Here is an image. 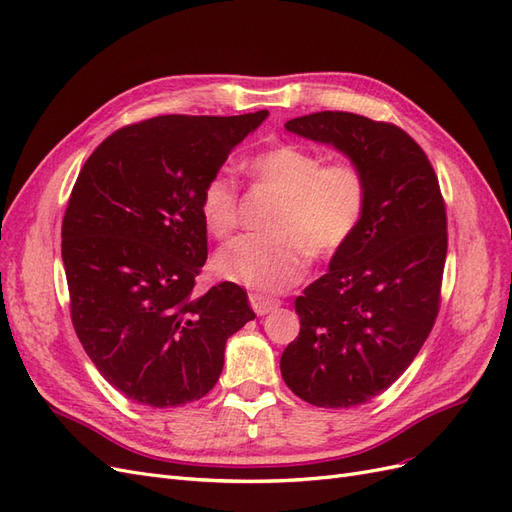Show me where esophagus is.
<instances>
[{
	"label": "esophagus",
	"mask_w": 512,
	"mask_h": 512,
	"mask_svg": "<svg viewBox=\"0 0 512 512\" xmlns=\"http://www.w3.org/2000/svg\"><path fill=\"white\" fill-rule=\"evenodd\" d=\"M250 305L258 316H265V314L271 312V309L280 307L282 301L273 299V297H265V294H250Z\"/></svg>",
	"instance_id": "34e87169"
}]
</instances>
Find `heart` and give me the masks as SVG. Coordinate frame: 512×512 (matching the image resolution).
Instances as JSON below:
<instances>
[{"mask_svg":"<svg viewBox=\"0 0 512 512\" xmlns=\"http://www.w3.org/2000/svg\"><path fill=\"white\" fill-rule=\"evenodd\" d=\"M247 166L282 200L269 220V235H245L224 245L215 271L258 292H284L303 280L309 256H335L354 239L367 211L369 181L359 162H324L320 151L297 143L260 151ZM198 207L215 239L230 237L239 226L237 179L215 170L200 188Z\"/></svg>","mask_w":512,"mask_h":512,"instance_id":"b5f03b06","label":"heart"}]
</instances>
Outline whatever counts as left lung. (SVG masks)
Instances as JSON below:
<instances>
[{"mask_svg":"<svg viewBox=\"0 0 512 512\" xmlns=\"http://www.w3.org/2000/svg\"><path fill=\"white\" fill-rule=\"evenodd\" d=\"M286 130L359 162L369 203L329 273L294 303L301 331L282 354V378L312 406H361L404 374L436 324L446 205L425 151L395 123L320 111L286 121Z\"/></svg>","mask_w":512,"mask_h":512,"instance_id":"1","label":"left lung"}]
</instances>
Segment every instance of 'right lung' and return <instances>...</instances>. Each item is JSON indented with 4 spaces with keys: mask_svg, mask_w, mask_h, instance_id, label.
Instances as JSON below:
<instances>
[{
    "mask_svg": "<svg viewBox=\"0 0 512 512\" xmlns=\"http://www.w3.org/2000/svg\"><path fill=\"white\" fill-rule=\"evenodd\" d=\"M267 115L130 123L104 138L74 183L61 222L72 324L106 382L136 404L205 397L226 339L256 318L237 284L194 292L207 260L198 196Z\"/></svg>",
    "mask_w": 512,
    "mask_h": 512,
    "instance_id": "obj_1",
    "label": "right lung"
}]
</instances>
